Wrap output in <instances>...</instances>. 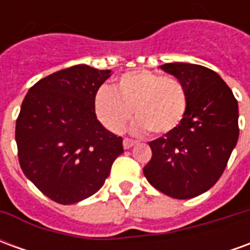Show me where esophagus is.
I'll return each instance as SVG.
<instances>
[{"mask_svg": "<svg viewBox=\"0 0 250 250\" xmlns=\"http://www.w3.org/2000/svg\"><path fill=\"white\" fill-rule=\"evenodd\" d=\"M134 143H135V142L131 141V139H128V138H125V139H123V147H125V150L131 148V147L134 146Z\"/></svg>", "mask_w": 250, "mask_h": 250, "instance_id": "1", "label": "esophagus"}]
</instances>
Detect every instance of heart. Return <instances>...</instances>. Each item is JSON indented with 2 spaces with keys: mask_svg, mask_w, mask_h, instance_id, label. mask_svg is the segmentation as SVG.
Returning a JSON list of instances; mask_svg holds the SVG:
<instances>
[{
  "mask_svg": "<svg viewBox=\"0 0 250 250\" xmlns=\"http://www.w3.org/2000/svg\"><path fill=\"white\" fill-rule=\"evenodd\" d=\"M95 109L102 123L112 132L125 130L132 111L135 132L148 131L151 135H163L185 118L188 93L175 77L138 69L122 75L112 88H100L95 98Z\"/></svg>",
  "mask_w": 250,
  "mask_h": 250,
  "instance_id": "1",
  "label": "heart"
}]
</instances>
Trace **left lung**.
<instances>
[{
	"instance_id": "8db88e82",
	"label": "left lung",
	"mask_w": 250,
	"mask_h": 250,
	"mask_svg": "<svg viewBox=\"0 0 250 250\" xmlns=\"http://www.w3.org/2000/svg\"><path fill=\"white\" fill-rule=\"evenodd\" d=\"M161 69L184 84L188 109L173 131L150 142L143 174L168 197L194 198L224 173L238 141V104L218 73L197 64L170 62Z\"/></svg>"
}]
</instances>
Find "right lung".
Instances as JSON below:
<instances>
[{
    "label": "right lung",
    "mask_w": 250,
    "mask_h": 250,
    "mask_svg": "<svg viewBox=\"0 0 250 250\" xmlns=\"http://www.w3.org/2000/svg\"><path fill=\"white\" fill-rule=\"evenodd\" d=\"M111 71L85 64L41 79L25 96L16 122L20 166L41 193L57 204L91 197L123 152V139L95 114L96 92Z\"/></svg>",
    "instance_id": "right-lung-1"
}]
</instances>
